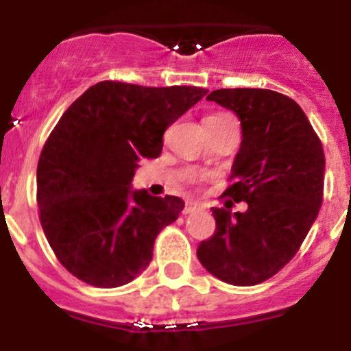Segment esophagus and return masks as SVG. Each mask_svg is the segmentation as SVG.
<instances>
[{
	"instance_id": "obj_1",
	"label": "esophagus",
	"mask_w": 351,
	"mask_h": 351,
	"mask_svg": "<svg viewBox=\"0 0 351 351\" xmlns=\"http://www.w3.org/2000/svg\"><path fill=\"white\" fill-rule=\"evenodd\" d=\"M200 209H202V206H200L198 202H186V207H184V210H182V213L193 214L195 210H200Z\"/></svg>"
}]
</instances>
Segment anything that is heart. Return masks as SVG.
Returning <instances> with one entry per match:
<instances>
[{
  "instance_id": "obj_1",
  "label": "heart",
  "mask_w": 351,
  "mask_h": 351,
  "mask_svg": "<svg viewBox=\"0 0 351 351\" xmlns=\"http://www.w3.org/2000/svg\"><path fill=\"white\" fill-rule=\"evenodd\" d=\"M216 116H221V114H216Z\"/></svg>"
}]
</instances>
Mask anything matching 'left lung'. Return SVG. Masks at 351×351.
Segmentation results:
<instances>
[{
    "mask_svg": "<svg viewBox=\"0 0 351 351\" xmlns=\"http://www.w3.org/2000/svg\"><path fill=\"white\" fill-rule=\"evenodd\" d=\"M241 119L243 142L226 197L246 213L213 207L216 232L197 256L218 280L263 283L290 262L324 202L325 154L302 108L271 89H216L207 96Z\"/></svg>",
    "mask_w": 351,
    "mask_h": 351,
    "instance_id": "8db88e82",
    "label": "left lung"
}]
</instances>
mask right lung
Masks as SVG:
<instances>
[{
	"instance_id": "add662e5",
	"label": "right lung",
	"mask_w": 351,
	"mask_h": 351,
	"mask_svg": "<svg viewBox=\"0 0 351 351\" xmlns=\"http://www.w3.org/2000/svg\"><path fill=\"white\" fill-rule=\"evenodd\" d=\"M207 95L197 86L147 88L104 80L64 110L36 169L40 223L56 258L96 288L135 280L184 207L179 197L130 190L142 158H158L163 133Z\"/></svg>"
}]
</instances>
